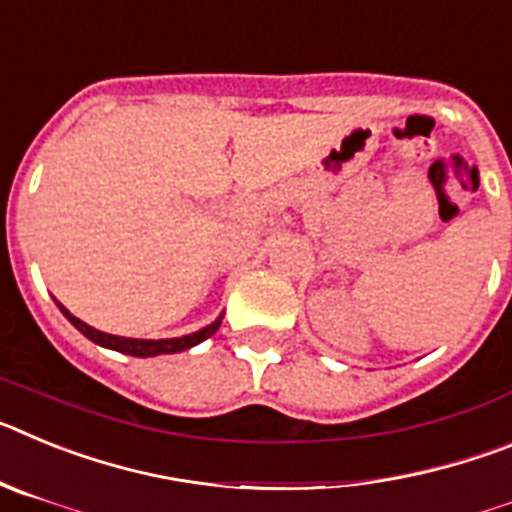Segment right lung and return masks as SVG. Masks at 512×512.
<instances>
[{
    "instance_id": "add662e5",
    "label": "right lung",
    "mask_w": 512,
    "mask_h": 512,
    "mask_svg": "<svg viewBox=\"0 0 512 512\" xmlns=\"http://www.w3.org/2000/svg\"><path fill=\"white\" fill-rule=\"evenodd\" d=\"M61 312L66 315V318L71 320V325L74 328H79L84 336L89 338V341L99 343V346L104 348H115V351H120V354H130V356H158V354H179V351H187V348L197 346V343H202L205 338L215 336V330L220 328V323H223V315L215 320V323H210L207 328L197 330V333H192V336H184V338H161V341H143V338H122V336H112V333H102V330L92 328V325L81 323L79 318H74L69 310L63 305Z\"/></svg>"
}]
</instances>
